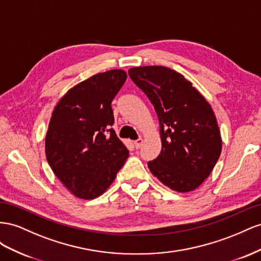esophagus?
<instances>
[{"label":"esophagus","instance_id":"1","mask_svg":"<svg viewBox=\"0 0 261 261\" xmlns=\"http://www.w3.org/2000/svg\"><path fill=\"white\" fill-rule=\"evenodd\" d=\"M143 145V139L142 138H139L137 141H135V146L137 150H139V148Z\"/></svg>","mask_w":261,"mask_h":261}]
</instances>
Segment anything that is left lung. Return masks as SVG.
<instances>
[{"instance_id": "1", "label": "left lung", "mask_w": 261, "mask_h": 261, "mask_svg": "<svg viewBox=\"0 0 261 261\" xmlns=\"http://www.w3.org/2000/svg\"><path fill=\"white\" fill-rule=\"evenodd\" d=\"M128 73L159 117L162 151L147 163L151 173L177 192L197 189L211 174L222 151L211 105L191 82L166 66H138Z\"/></svg>"}]
</instances>
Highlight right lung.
Segmentation results:
<instances>
[{
  "mask_svg": "<svg viewBox=\"0 0 261 261\" xmlns=\"http://www.w3.org/2000/svg\"><path fill=\"white\" fill-rule=\"evenodd\" d=\"M125 80L122 70L95 74L69 89L52 113L46 158L55 175L80 199L102 195L129 156L111 128V101Z\"/></svg>",
  "mask_w": 261,
  "mask_h": 261,
  "instance_id": "1",
  "label": "right lung"
}]
</instances>
